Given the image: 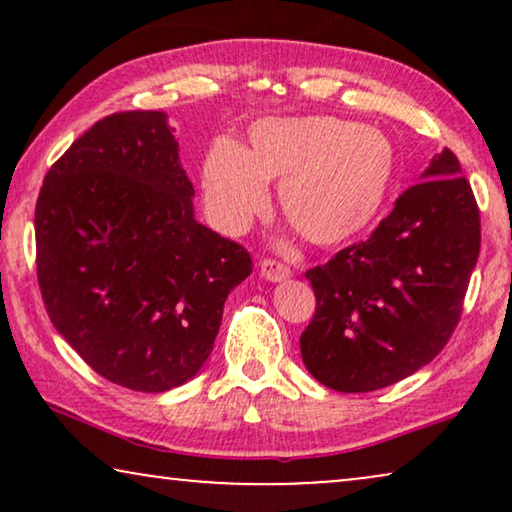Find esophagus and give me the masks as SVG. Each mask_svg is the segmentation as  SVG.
Instances as JSON below:
<instances>
[{
  "instance_id": "34e87169",
  "label": "esophagus",
  "mask_w": 512,
  "mask_h": 512,
  "mask_svg": "<svg viewBox=\"0 0 512 512\" xmlns=\"http://www.w3.org/2000/svg\"><path fill=\"white\" fill-rule=\"evenodd\" d=\"M261 277L268 279V282H284V279L291 277V268H286V265L279 261L265 258V261H261Z\"/></svg>"
}]
</instances>
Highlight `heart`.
<instances>
[{
    "label": "heart",
    "instance_id": "b5f03b06",
    "mask_svg": "<svg viewBox=\"0 0 512 512\" xmlns=\"http://www.w3.org/2000/svg\"><path fill=\"white\" fill-rule=\"evenodd\" d=\"M396 149L384 132L335 116L261 118L247 144L216 139L200 167L202 205L221 233L240 235L268 207L314 247H338L373 226L396 179Z\"/></svg>",
    "mask_w": 512,
    "mask_h": 512
}]
</instances>
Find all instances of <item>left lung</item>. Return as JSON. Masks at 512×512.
<instances>
[{
    "label": "left lung",
    "instance_id": "8db88e82",
    "mask_svg": "<svg viewBox=\"0 0 512 512\" xmlns=\"http://www.w3.org/2000/svg\"><path fill=\"white\" fill-rule=\"evenodd\" d=\"M478 254V202L443 149L366 242L305 272L317 296L300 335L305 368L342 394L417 373L450 340Z\"/></svg>",
    "mask_w": 512,
    "mask_h": 512
}]
</instances>
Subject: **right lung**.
I'll return each instance as SVG.
<instances>
[{"label":"right lung","mask_w":512,"mask_h":512,"mask_svg":"<svg viewBox=\"0 0 512 512\" xmlns=\"http://www.w3.org/2000/svg\"><path fill=\"white\" fill-rule=\"evenodd\" d=\"M165 111L97 121L48 170L34 233L55 331L95 373L160 394L198 375L251 256L195 221Z\"/></svg>","instance_id":"1"}]
</instances>
